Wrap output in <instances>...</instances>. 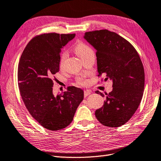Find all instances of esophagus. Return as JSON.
I'll return each mask as SVG.
<instances>
[{"instance_id": "34e87169", "label": "esophagus", "mask_w": 161, "mask_h": 161, "mask_svg": "<svg viewBox=\"0 0 161 161\" xmlns=\"http://www.w3.org/2000/svg\"><path fill=\"white\" fill-rule=\"evenodd\" d=\"M84 96H85V97H87V96H89V95H90V94L91 93V92H90V91H87V90L84 91Z\"/></svg>"}]
</instances>
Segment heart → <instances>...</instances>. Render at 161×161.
<instances>
[{
	"instance_id": "obj_1",
	"label": "heart",
	"mask_w": 161,
	"mask_h": 161,
	"mask_svg": "<svg viewBox=\"0 0 161 161\" xmlns=\"http://www.w3.org/2000/svg\"><path fill=\"white\" fill-rule=\"evenodd\" d=\"M73 50L76 54L81 59V60L88 56L93 55V50L92 48V47L81 41L77 42L74 45ZM66 57L67 53L65 52H63L61 54L60 59H59V67L61 68L64 66ZM77 83L80 85H86L87 84V81L84 80L82 77H78L77 78Z\"/></svg>"
}]
</instances>
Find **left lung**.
<instances>
[{"label": "left lung", "instance_id": "left-lung-1", "mask_svg": "<svg viewBox=\"0 0 161 161\" xmlns=\"http://www.w3.org/2000/svg\"><path fill=\"white\" fill-rule=\"evenodd\" d=\"M84 38L96 50L98 76L113 81V90L95 115L104 126L121 127L134 115L143 95L145 71L139 53L129 42L106 29L87 32Z\"/></svg>", "mask_w": 161, "mask_h": 161}]
</instances>
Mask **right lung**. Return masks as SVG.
<instances>
[{"mask_svg":"<svg viewBox=\"0 0 161 161\" xmlns=\"http://www.w3.org/2000/svg\"><path fill=\"white\" fill-rule=\"evenodd\" d=\"M75 36L54 32L36 36L24 50L18 66L24 103L34 119L50 130L68 127L84 99V91L74 86L56 96L52 92V78L59 71L61 48Z\"/></svg>","mask_w":161,"mask_h":161,"instance_id":"right-lung-1","label":"right lung"}]
</instances>
